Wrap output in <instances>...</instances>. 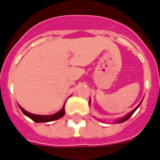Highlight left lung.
<instances>
[{"label": "left lung", "instance_id": "1", "mask_svg": "<svg viewBox=\"0 0 160 160\" xmlns=\"http://www.w3.org/2000/svg\"><path fill=\"white\" fill-rule=\"evenodd\" d=\"M142 101H143V100H142ZM142 101H141V102H140V103H139V105H137L136 108H135V109H133V110H132V111H130V112H129V113H128V114H127L126 115H124V117H122V118H120V119H116V121H115V123H117V124H120V123H123V122L126 121L127 119H129V118L131 117L132 114H134V112H135V110H136V109H138V108H139V105H141ZM89 104H90V102H89Z\"/></svg>", "mask_w": 160, "mask_h": 160}]
</instances>
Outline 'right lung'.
Listing matches in <instances>:
<instances>
[{
  "label": "right lung",
  "mask_w": 160,
  "mask_h": 160,
  "mask_svg": "<svg viewBox=\"0 0 160 160\" xmlns=\"http://www.w3.org/2000/svg\"><path fill=\"white\" fill-rule=\"evenodd\" d=\"M66 102V101H65ZM65 103L64 104L63 107L61 108L60 111H58L57 113L53 114H50V115H41V114H31V113H29L26 110L22 108L21 105H19L20 109L25 115H26L27 117H29L30 119H31L33 121L36 122V123H46V122H51L54 121V120H56V119H60L61 117L64 116L65 114Z\"/></svg>",
  "instance_id": "1"
}]
</instances>
